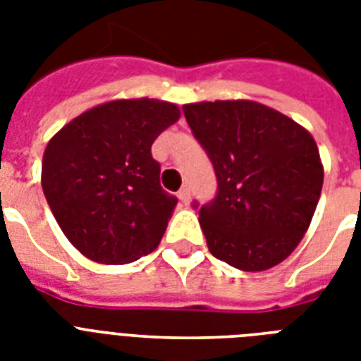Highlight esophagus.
<instances>
[{
    "mask_svg": "<svg viewBox=\"0 0 361 361\" xmlns=\"http://www.w3.org/2000/svg\"><path fill=\"white\" fill-rule=\"evenodd\" d=\"M178 198H180L181 204H189V200H191V191H189V187H181L180 192H178Z\"/></svg>",
    "mask_w": 361,
    "mask_h": 361,
    "instance_id": "1",
    "label": "esophagus"
}]
</instances>
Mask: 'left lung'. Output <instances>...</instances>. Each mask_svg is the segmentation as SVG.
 Segmentation results:
<instances>
[{
  "label": "left lung",
  "instance_id": "8db88e82",
  "mask_svg": "<svg viewBox=\"0 0 361 361\" xmlns=\"http://www.w3.org/2000/svg\"><path fill=\"white\" fill-rule=\"evenodd\" d=\"M217 176V195L198 208L209 252L232 268L264 271L307 232L324 169L309 130L255 101L183 106Z\"/></svg>",
  "mask_w": 361,
  "mask_h": 361
}]
</instances>
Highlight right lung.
Listing matches in <instances>:
<instances>
[{"label":"right lung","mask_w":361,"mask_h":361,"mask_svg":"<svg viewBox=\"0 0 361 361\" xmlns=\"http://www.w3.org/2000/svg\"><path fill=\"white\" fill-rule=\"evenodd\" d=\"M180 120L157 99L99 104L65 125L42 155L41 183L67 240L99 264L155 251L178 198L161 187L152 144Z\"/></svg>","instance_id":"right-lung-1"}]
</instances>
